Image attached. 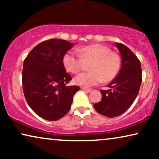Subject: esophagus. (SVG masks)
<instances>
[{"label": "esophagus", "instance_id": "1", "mask_svg": "<svg viewBox=\"0 0 159 159\" xmlns=\"http://www.w3.org/2000/svg\"><path fill=\"white\" fill-rule=\"evenodd\" d=\"M82 90H84V91H86V92H88V93H90V92H91V91H92V89H90V88H82Z\"/></svg>", "mask_w": 159, "mask_h": 159}]
</instances>
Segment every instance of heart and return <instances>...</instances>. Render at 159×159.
I'll list each match as a JSON object with an SVG mask.
<instances>
[{"mask_svg":"<svg viewBox=\"0 0 159 159\" xmlns=\"http://www.w3.org/2000/svg\"><path fill=\"white\" fill-rule=\"evenodd\" d=\"M83 60H93L89 66L88 72H82L76 76L74 82L77 85L89 88L102 81L111 82L118 75L121 66L119 54L112 52L106 45L95 43L77 49ZM73 52H66L63 56L64 68L69 72L76 74L80 70L82 60Z\"/></svg>","mask_w":159,"mask_h":159,"instance_id":"b5f03b06","label":"heart"}]
</instances>
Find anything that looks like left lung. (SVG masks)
I'll return each instance as SVG.
<instances>
[{"mask_svg": "<svg viewBox=\"0 0 159 159\" xmlns=\"http://www.w3.org/2000/svg\"><path fill=\"white\" fill-rule=\"evenodd\" d=\"M115 45L121 55V69L107 85L109 90H101V101L94 104L97 112L109 118L120 116L131 106L142 83L140 61L125 45L116 43Z\"/></svg>", "mask_w": 159, "mask_h": 159, "instance_id": "1", "label": "left lung"}]
</instances>
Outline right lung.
<instances>
[{
    "label": "right lung",
    "instance_id": "add662e5",
    "mask_svg": "<svg viewBox=\"0 0 159 159\" xmlns=\"http://www.w3.org/2000/svg\"><path fill=\"white\" fill-rule=\"evenodd\" d=\"M60 39L43 41L28 54L23 64L22 85L30 108L41 118L56 121L70 110L73 97L80 88L66 84L72 80L62 58L74 46Z\"/></svg>",
    "mask_w": 159,
    "mask_h": 159
}]
</instances>
